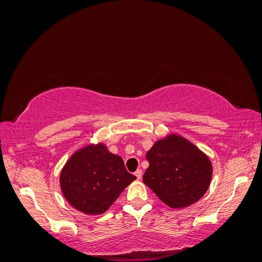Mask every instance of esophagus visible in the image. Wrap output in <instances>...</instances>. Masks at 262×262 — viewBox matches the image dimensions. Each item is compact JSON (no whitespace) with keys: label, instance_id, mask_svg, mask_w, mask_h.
<instances>
[{"label":"esophagus","instance_id":"34e87169","mask_svg":"<svg viewBox=\"0 0 262 262\" xmlns=\"http://www.w3.org/2000/svg\"><path fill=\"white\" fill-rule=\"evenodd\" d=\"M134 175H136V177H137L138 180H140V179L142 178V170H141V169H138L136 172H134Z\"/></svg>","mask_w":262,"mask_h":262}]
</instances>
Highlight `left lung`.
Returning a JSON list of instances; mask_svg holds the SVG:
<instances>
[{
	"label": "left lung",
	"mask_w": 262,
	"mask_h": 262,
	"mask_svg": "<svg viewBox=\"0 0 262 262\" xmlns=\"http://www.w3.org/2000/svg\"><path fill=\"white\" fill-rule=\"evenodd\" d=\"M149 163L143 182L172 209L200 200L211 184L213 167L209 156L178 134L157 140L146 153Z\"/></svg>",
	"instance_id": "left-lung-1"
}]
</instances>
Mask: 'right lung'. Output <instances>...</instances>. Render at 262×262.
Returning <instances> with one entry per match:
<instances>
[{"instance_id":"right-lung-1","label":"right lung","mask_w":262,"mask_h":262,"mask_svg":"<svg viewBox=\"0 0 262 262\" xmlns=\"http://www.w3.org/2000/svg\"><path fill=\"white\" fill-rule=\"evenodd\" d=\"M137 177L102 142L90 143L70 156L60 172V188L74 209L89 215L105 213Z\"/></svg>"}]
</instances>
